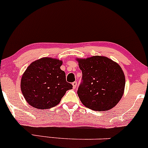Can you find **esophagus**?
I'll return each mask as SVG.
<instances>
[{
	"label": "esophagus",
	"instance_id": "obj_1",
	"mask_svg": "<svg viewBox=\"0 0 148 148\" xmlns=\"http://www.w3.org/2000/svg\"><path fill=\"white\" fill-rule=\"evenodd\" d=\"M72 86H73V88H77V82H73Z\"/></svg>",
	"mask_w": 148,
	"mask_h": 148
}]
</instances>
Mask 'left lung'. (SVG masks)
Wrapping results in <instances>:
<instances>
[{
  "mask_svg": "<svg viewBox=\"0 0 148 148\" xmlns=\"http://www.w3.org/2000/svg\"><path fill=\"white\" fill-rule=\"evenodd\" d=\"M82 71L77 94L83 105L95 111H106L122 97L125 76L117 63L103 56L77 59Z\"/></svg>",
  "mask_w": 148,
  "mask_h": 148,
  "instance_id": "obj_1",
  "label": "left lung"
}]
</instances>
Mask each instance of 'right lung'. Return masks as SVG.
Wrapping results in <instances>:
<instances>
[{
  "label": "right lung",
  "instance_id": "right-lung-1",
  "mask_svg": "<svg viewBox=\"0 0 148 148\" xmlns=\"http://www.w3.org/2000/svg\"><path fill=\"white\" fill-rule=\"evenodd\" d=\"M62 62L43 58L36 60L24 71L21 90L31 106L49 109L60 103L66 90L73 86L66 82L65 72L61 70Z\"/></svg>",
  "mask_w": 148,
  "mask_h": 148
}]
</instances>
